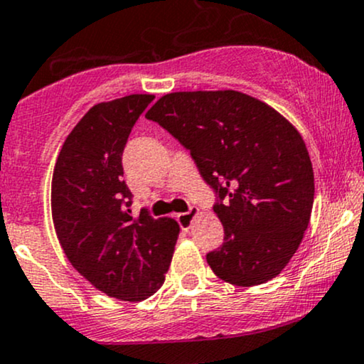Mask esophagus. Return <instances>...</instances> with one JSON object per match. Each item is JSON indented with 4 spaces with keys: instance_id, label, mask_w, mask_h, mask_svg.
Masks as SVG:
<instances>
[{
    "instance_id": "obj_1",
    "label": "esophagus",
    "mask_w": 364,
    "mask_h": 364,
    "mask_svg": "<svg viewBox=\"0 0 364 364\" xmlns=\"http://www.w3.org/2000/svg\"><path fill=\"white\" fill-rule=\"evenodd\" d=\"M198 214V207H190L188 212H183V214H178V223L183 229H188L193 223V217Z\"/></svg>"
}]
</instances>
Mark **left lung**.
<instances>
[{
	"mask_svg": "<svg viewBox=\"0 0 364 364\" xmlns=\"http://www.w3.org/2000/svg\"><path fill=\"white\" fill-rule=\"evenodd\" d=\"M145 118L176 139L215 193L224 243L207 253L217 277L258 286L281 274L310 223L315 179L306 145L265 102L236 90L174 92Z\"/></svg>",
	"mask_w": 364,
	"mask_h": 364,
	"instance_id": "8db88e82",
	"label": "left lung"
}]
</instances>
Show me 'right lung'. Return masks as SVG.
Masks as SVG:
<instances>
[{
  "label": "right lung",
  "instance_id": "1",
  "mask_svg": "<svg viewBox=\"0 0 364 364\" xmlns=\"http://www.w3.org/2000/svg\"><path fill=\"white\" fill-rule=\"evenodd\" d=\"M154 95L133 94L94 106L72 129L54 166L51 208L58 240L75 269L99 291L141 301L164 284L179 225L133 217L123 150Z\"/></svg>",
  "mask_w": 364,
  "mask_h": 364
}]
</instances>
